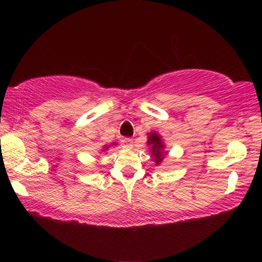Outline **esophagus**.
<instances>
[{
	"mask_svg": "<svg viewBox=\"0 0 262 262\" xmlns=\"http://www.w3.org/2000/svg\"><path fill=\"white\" fill-rule=\"evenodd\" d=\"M123 145L124 148H132V145H134V139L132 138H123Z\"/></svg>",
	"mask_w": 262,
	"mask_h": 262,
	"instance_id": "1",
	"label": "esophagus"
}]
</instances>
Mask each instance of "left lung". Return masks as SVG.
Instances as JSON below:
<instances>
[{"mask_svg":"<svg viewBox=\"0 0 262 262\" xmlns=\"http://www.w3.org/2000/svg\"><path fill=\"white\" fill-rule=\"evenodd\" d=\"M148 144L151 145V151L154 155V160L156 161V163L159 164L160 162H162L163 160V155H162V149H163V144L162 141H161V137L157 134H150L149 135V141Z\"/></svg>","mask_w":262,"mask_h":262,"instance_id":"1","label":"left lung"}]
</instances>
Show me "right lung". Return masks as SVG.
<instances>
[{"label":"right lung","mask_w":262,"mask_h":262,"mask_svg":"<svg viewBox=\"0 0 262 262\" xmlns=\"http://www.w3.org/2000/svg\"><path fill=\"white\" fill-rule=\"evenodd\" d=\"M105 148H107V146H105Z\"/></svg>","instance_id":"right-lung-1"}]
</instances>
